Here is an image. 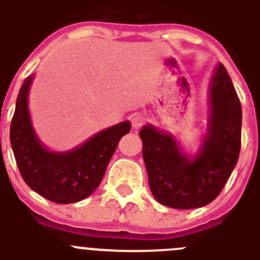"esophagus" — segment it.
<instances>
[{"label":"esophagus","mask_w":260,"mask_h":260,"mask_svg":"<svg viewBox=\"0 0 260 260\" xmlns=\"http://www.w3.org/2000/svg\"><path fill=\"white\" fill-rule=\"evenodd\" d=\"M131 123H132L133 129H140L145 124V117L143 115H133V117L131 119Z\"/></svg>","instance_id":"1"}]
</instances>
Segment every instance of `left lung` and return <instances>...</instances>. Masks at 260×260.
Wrapping results in <instances>:
<instances>
[{
  "instance_id": "1",
  "label": "left lung",
  "mask_w": 260,
  "mask_h": 260,
  "mask_svg": "<svg viewBox=\"0 0 260 260\" xmlns=\"http://www.w3.org/2000/svg\"><path fill=\"white\" fill-rule=\"evenodd\" d=\"M242 108L222 64L211 83L209 129L193 159L182 154L175 140L148 125L140 131L149 186L157 202L170 208L204 207L220 195L241 150Z\"/></svg>"
}]
</instances>
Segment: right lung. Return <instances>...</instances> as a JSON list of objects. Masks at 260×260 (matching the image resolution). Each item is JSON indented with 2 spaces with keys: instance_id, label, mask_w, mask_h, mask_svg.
<instances>
[{
  "instance_id": "obj_1",
  "label": "right lung",
  "mask_w": 260,
  "mask_h": 260,
  "mask_svg": "<svg viewBox=\"0 0 260 260\" xmlns=\"http://www.w3.org/2000/svg\"><path fill=\"white\" fill-rule=\"evenodd\" d=\"M32 77L26 78L17 98L10 125V143L15 161L27 186L58 204L80 202L99 186L106 168L129 121L99 132L76 150L52 153L39 143L31 127L27 94Z\"/></svg>"
}]
</instances>
